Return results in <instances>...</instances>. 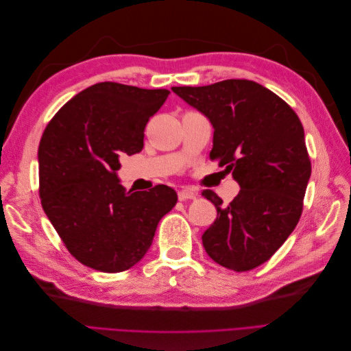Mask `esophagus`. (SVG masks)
I'll return each instance as SVG.
<instances>
[{"label": "esophagus", "mask_w": 351, "mask_h": 351, "mask_svg": "<svg viewBox=\"0 0 351 351\" xmlns=\"http://www.w3.org/2000/svg\"><path fill=\"white\" fill-rule=\"evenodd\" d=\"M196 193L193 192L192 189H182L178 190V200H187V199H195Z\"/></svg>", "instance_id": "1"}]
</instances>
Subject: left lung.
<instances>
[{"label": "left lung", "instance_id": "obj_1", "mask_svg": "<svg viewBox=\"0 0 351 351\" xmlns=\"http://www.w3.org/2000/svg\"><path fill=\"white\" fill-rule=\"evenodd\" d=\"M171 90L209 120L210 158L232 169L240 186L228 205L212 190L202 192L217 208V219L202 236L204 247L224 268H256L281 247L302 215L312 167L299 117L252 80Z\"/></svg>", "mask_w": 351, "mask_h": 351}]
</instances>
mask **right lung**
<instances>
[{"label": "right lung", "instance_id": "add662e5", "mask_svg": "<svg viewBox=\"0 0 351 351\" xmlns=\"http://www.w3.org/2000/svg\"><path fill=\"white\" fill-rule=\"evenodd\" d=\"M168 95L97 83L73 97L42 134V208L69 252L92 269L134 267L149 250L159 219L177 204L171 187L127 192L117 174L123 155L142 151L146 123Z\"/></svg>", "mask_w": 351, "mask_h": 351}]
</instances>
